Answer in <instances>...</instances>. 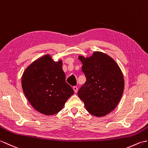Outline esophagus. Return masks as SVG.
Here are the masks:
<instances>
[{
	"label": "esophagus",
	"mask_w": 148,
	"mask_h": 148,
	"mask_svg": "<svg viewBox=\"0 0 148 148\" xmlns=\"http://www.w3.org/2000/svg\"><path fill=\"white\" fill-rule=\"evenodd\" d=\"M73 90H74V91L75 93H76V92H77V90H78V88L77 86H74L73 87Z\"/></svg>",
	"instance_id": "obj_1"
}]
</instances>
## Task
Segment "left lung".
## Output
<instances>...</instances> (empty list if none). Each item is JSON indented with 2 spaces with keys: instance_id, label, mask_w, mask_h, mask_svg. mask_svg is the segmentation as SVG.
<instances>
[{
  "instance_id": "obj_1",
  "label": "left lung",
  "mask_w": 148,
  "mask_h": 148,
  "mask_svg": "<svg viewBox=\"0 0 148 148\" xmlns=\"http://www.w3.org/2000/svg\"><path fill=\"white\" fill-rule=\"evenodd\" d=\"M86 81L77 92L87 111L96 116H103L118 105L124 89L121 69L115 60L100 51L90 57H79Z\"/></svg>"
}]
</instances>
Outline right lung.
<instances>
[{
    "label": "right lung",
    "mask_w": 148,
    "mask_h": 148,
    "mask_svg": "<svg viewBox=\"0 0 148 148\" xmlns=\"http://www.w3.org/2000/svg\"><path fill=\"white\" fill-rule=\"evenodd\" d=\"M62 62L53 61L49 55L27 67L22 77L26 97L38 112L47 115L60 112L74 91L66 81Z\"/></svg>",
    "instance_id": "1"
}]
</instances>
